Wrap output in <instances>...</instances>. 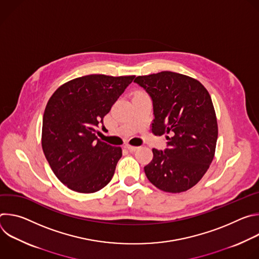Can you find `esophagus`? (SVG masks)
<instances>
[{
  "label": "esophagus",
  "instance_id": "esophagus-1",
  "mask_svg": "<svg viewBox=\"0 0 259 259\" xmlns=\"http://www.w3.org/2000/svg\"><path fill=\"white\" fill-rule=\"evenodd\" d=\"M125 147H126V149H127L129 152H131V153L137 151V149H138L137 146H133V145H130V144H126Z\"/></svg>",
  "mask_w": 259,
  "mask_h": 259
}]
</instances>
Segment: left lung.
<instances>
[{"mask_svg":"<svg viewBox=\"0 0 259 259\" xmlns=\"http://www.w3.org/2000/svg\"><path fill=\"white\" fill-rule=\"evenodd\" d=\"M153 99L152 132L166 135L168 149H153L144 172L155 187L167 193L186 192L202 179L213 161L218 135L211 96L196 79L161 71L135 80Z\"/></svg>","mask_w":259,"mask_h":259,"instance_id":"8db88e82","label":"left lung"}]
</instances>
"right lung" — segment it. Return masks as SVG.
<instances>
[{
  "mask_svg": "<svg viewBox=\"0 0 259 259\" xmlns=\"http://www.w3.org/2000/svg\"><path fill=\"white\" fill-rule=\"evenodd\" d=\"M135 76L88 75L56 89L43 117L42 147L56 177L69 190L92 194L112 180L120 146L97 138V128Z\"/></svg>",
  "mask_w": 259,
  "mask_h": 259,
  "instance_id": "1",
  "label": "right lung"
}]
</instances>
